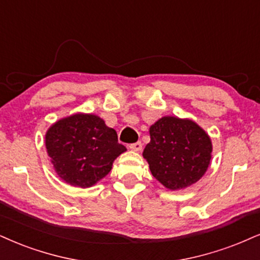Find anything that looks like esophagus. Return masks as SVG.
Here are the masks:
<instances>
[{
	"mask_svg": "<svg viewBox=\"0 0 260 260\" xmlns=\"http://www.w3.org/2000/svg\"><path fill=\"white\" fill-rule=\"evenodd\" d=\"M129 148L131 150H134V152H141V150H142V143H141V142L133 143V145L129 146Z\"/></svg>",
	"mask_w": 260,
	"mask_h": 260,
	"instance_id": "34e87169",
	"label": "esophagus"
}]
</instances>
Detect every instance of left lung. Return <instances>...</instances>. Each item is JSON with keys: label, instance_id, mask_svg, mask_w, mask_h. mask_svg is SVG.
Segmentation results:
<instances>
[{"label": "left lung", "instance_id": "left-lung-1", "mask_svg": "<svg viewBox=\"0 0 260 260\" xmlns=\"http://www.w3.org/2000/svg\"><path fill=\"white\" fill-rule=\"evenodd\" d=\"M149 136L142 155L152 175L165 188L190 187L207 171L212 141L195 121L166 115L150 125Z\"/></svg>", "mask_w": 260, "mask_h": 260}]
</instances>
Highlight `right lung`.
<instances>
[{
  "label": "right lung",
  "mask_w": 260,
  "mask_h": 260,
  "mask_svg": "<svg viewBox=\"0 0 260 260\" xmlns=\"http://www.w3.org/2000/svg\"><path fill=\"white\" fill-rule=\"evenodd\" d=\"M46 148L56 175L67 184L89 188L112 170L126 148L114 129L96 114L76 113L54 123L46 133Z\"/></svg>",
  "instance_id": "1"
}]
</instances>
